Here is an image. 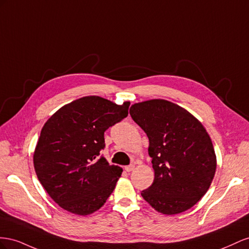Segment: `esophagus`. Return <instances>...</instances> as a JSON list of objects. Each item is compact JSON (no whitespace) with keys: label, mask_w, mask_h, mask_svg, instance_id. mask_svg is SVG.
Segmentation results:
<instances>
[{"label":"esophagus","mask_w":249,"mask_h":249,"mask_svg":"<svg viewBox=\"0 0 249 249\" xmlns=\"http://www.w3.org/2000/svg\"><path fill=\"white\" fill-rule=\"evenodd\" d=\"M125 171L126 172H131L132 170L134 169V165H128V166H125Z\"/></svg>","instance_id":"34e87169"}]
</instances>
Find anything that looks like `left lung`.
Here are the masks:
<instances>
[{
  "instance_id": "left-lung-1",
  "label": "left lung",
  "mask_w": 249,
  "mask_h": 249,
  "mask_svg": "<svg viewBox=\"0 0 249 249\" xmlns=\"http://www.w3.org/2000/svg\"><path fill=\"white\" fill-rule=\"evenodd\" d=\"M129 113L149 139L154 180L141 195L158 212L179 214L207 193L216 172L212 140L193 115L162 99L133 104Z\"/></svg>"
}]
</instances>
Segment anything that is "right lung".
Segmentation results:
<instances>
[{"label": "right lung", "mask_w": 249, "mask_h": 249, "mask_svg": "<svg viewBox=\"0 0 249 249\" xmlns=\"http://www.w3.org/2000/svg\"><path fill=\"white\" fill-rule=\"evenodd\" d=\"M129 103L88 96L56 111L45 123L33 155L37 178L60 208L76 215L100 209L123 170L100 151L104 132L128 116Z\"/></svg>", "instance_id": "obj_1"}]
</instances>
